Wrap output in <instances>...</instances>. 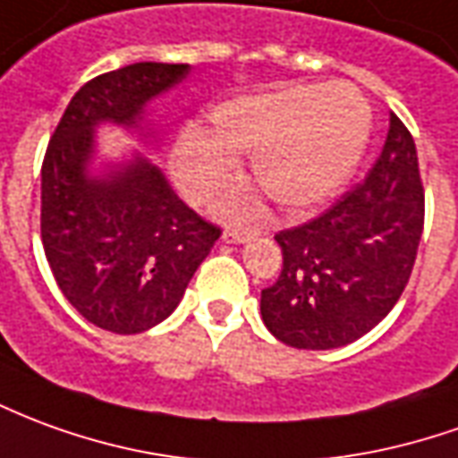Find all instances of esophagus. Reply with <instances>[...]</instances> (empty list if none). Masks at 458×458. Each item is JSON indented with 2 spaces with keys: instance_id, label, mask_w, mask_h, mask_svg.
Here are the masks:
<instances>
[{
  "instance_id": "obj_1",
  "label": "esophagus",
  "mask_w": 458,
  "mask_h": 458,
  "mask_svg": "<svg viewBox=\"0 0 458 458\" xmlns=\"http://www.w3.org/2000/svg\"><path fill=\"white\" fill-rule=\"evenodd\" d=\"M258 233L250 228H228L223 233V240L225 242H233V245H242V242H250Z\"/></svg>"
}]
</instances>
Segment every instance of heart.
<instances>
[{
  "mask_svg": "<svg viewBox=\"0 0 458 458\" xmlns=\"http://www.w3.org/2000/svg\"><path fill=\"white\" fill-rule=\"evenodd\" d=\"M372 114L352 86L297 84L238 96L208 111L206 131H185L171 168L185 196L203 200L235 178L250 153L252 178L284 210H305L340 188L362 158Z\"/></svg>",
  "mask_w": 458,
  "mask_h": 458,
  "instance_id": "b5f03b06",
  "label": "heart"
}]
</instances>
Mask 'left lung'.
I'll list each match as a JSON object with an SVG mask.
<instances>
[{
	"instance_id": "left-lung-1",
	"label": "left lung",
	"mask_w": 458,
	"mask_h": 458,
	"mask_svg": "<svg viewBox=\"0 0 458 458\" xmlns=\"http://www.w3.org/2000/svg\"><path fill=\"white\" fill-rule=\"evenodd\" d=\"M421 230L417 146L389 114L385 148L362 183L318 218L275 235L283 270L260 295L265 327L297 350L360 340L404 293Z\"/></svg>"
}]
</instances>
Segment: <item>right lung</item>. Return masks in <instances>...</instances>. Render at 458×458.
<instances>
[{
    "mask_svg": "<svg viewBox=\"0 0 458 458\" xmlns=\"http://www.w3.org/2000/svg\"><path fill=\"white\" fill-rule=\"evenodd\" d=\"M188 72L139 62L91 79L69 101L41 165V242L54 280L81 318L116 335L168 318L220 238L146 156L94 168L96 129L114 123L148 143L146 106Z\"/></svg>",
    "mask_w": 458,
    "mask_h": 458,
    "instance_id": "add662e5",
    "label": "right lung"
}]
</instances>
